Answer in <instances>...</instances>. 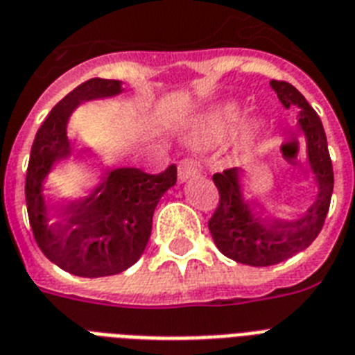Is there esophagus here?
<instances>
[{
	"instance_id": "1",
	"label": "esophagus",
	"mask_w": 355,
	"mask_h": 355,
	"mask_svg": "<svg viewBox=\"0 0 355 355\" xmlns=\"http://www.w3.org/2000/svg\"><path fill=\"white\" fill-rule=\"evenodd\" d=\"M199 173V166H197V162L193 160H182L178 164V178H180V182H186L188 178H191L193 175Z\"/></svg>"
}]
</instances>
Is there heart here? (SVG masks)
<instances>
[{
    "label": "heart",
    "instance_id": "b5f03b06",
    "mask_svg": "<svg viewBox=\"0 0 355 355\" xmlns=\"http://www.w3.org/2000/svg\"><path fill=\"white\" fill-rule=\"evenodd\" d=\"M243 118V110L236 105H230V107L223 108L221 112L216 114L214 118L208 121V125L205 127V134L208 138L219 139L223 136H227L237 123L241 121Z\"/></svg>",
    "mask_w": 355,
    "mask_h": 355
}]
</instances>
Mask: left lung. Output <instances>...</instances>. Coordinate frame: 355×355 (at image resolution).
Listing matches in <instances>:
<instances>
[{
  "mask_svg": "<svg viewBox=\"0 0 355 355\" xmlns=\"http://www.w3.org/2000/svg\"><path fill=\"white\" fill-rule=\"evenodd\" d=\"M270 88L284 107L297 110V136L306 147V164L317 193L308 210L295 219H265L243 195L239 167L214 175L221 197L208 221L214 243L227 258L252 267L280 263L308 248L322 230L334 191V167L320 118L286 80H270Z\"/></svg>",
  "mask_w": 355,
  "mask_h": 355,
  "instance_id": "8db88e82",
  "label": "left lung"
}]
</instances>
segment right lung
I'll return each mask as SVG.
<instances>
[{
    "label": "right lung",
    "mask_w": 355,
    "mask_h": 355,
    "mask_svg": "<svg viewBox=\"0 0 355 355\" xmlns=\"http://www.w3.org/2000/svg\"><path fill=\"white\" fill-rule=\"evenodd\" d=\"M121 92V80L83 83L49 112L31 147L25 202L33 236L49 261L83 278L118 275L136 263L149 241L158 200L177 184V166L160 175H147L136 167L103 169L88 195L64 202L60 211L51 208L47 178L58 164L73 156L68 138L71 114L83 103Z\"/></svg>",
    "instance_id": "right-lung-1"
}]
</instances>
